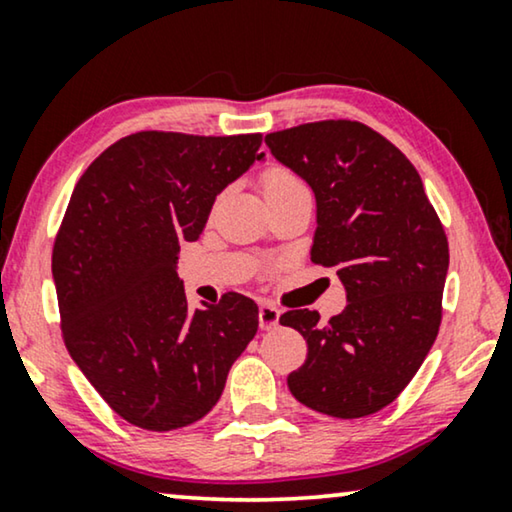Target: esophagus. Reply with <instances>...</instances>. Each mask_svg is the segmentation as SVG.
I'll return each mask as SVG.
<instances>
[{"mask_svg": "<svg viewBox=\"0 0 512 512\" xmlns=\"http://www.w3.org/2000/svg\"><path fill=\"white\" fill-rule=\"evenodd\" d=\"M258 326L263 328V331H272V328L279 326V310L277 307H272L268 303H263L258 307Z\"/></svg>", "mask_w": 512, "mask_h": 512, "instance_id": "1", "label": "esophagus"}]
</instances>
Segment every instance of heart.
<instances>
[{
	"label": "heart",
	"instance_id": "heart-1",
	"mask_svg": "<svg viewBox=\"0 0 512 512\" xmlns=\"http://www.w3.org/2000/svg\"><path fill=\"white\" fill-rule=\"evenodd\" d=\"M289 184H298V179L293 177L291 172L272 170L265 174V188H277V186H289Z\"/></svg>",
	"mask_w": 512,
	"mask_h": 512
}]
</instances>
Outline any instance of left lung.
<instances>
[{
    "label": "left lung",
    "instance_id": "1",
    "mask_svg": "<svg viewBox=\"0 0 512 512\" xmlns=\"http://www.w3.org/2000/svg\"><path fill=\"white\" fill-rule=\"evenodd\" d=\"M265 144L314 191L312 261L338 272L347 291V307L326 324L317 310L279 317L307 340V359L286 382L324 415H373L436 342L450 265L443 223L415 165L359 121L303 123Z\"/></svg>",
    "mask_w": 512,
    "mask_h": 512
}]
</instances>
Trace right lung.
Listing matches in <instances>:
<instances>
[{"instance_id": "add662e5", "label": "right lung", "mask_w": 512, "mask_h": 512, "mask_svg": "<svg viewBox=\"0 0 512 512\" xmlns=\"http://www.w3.org/2000/svg\"><path fill=\"white\" fill-rule=\"evenodd\" d=\"M261 139L135 132L76 181L53 244L62 338L97 394L139 429L205 417L258 331V305L242 293L188 310L177 261L216 195L263 158Z\"/></svg>"}]
</instances>
